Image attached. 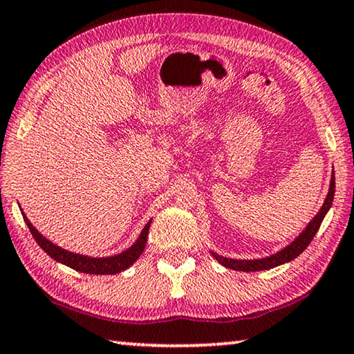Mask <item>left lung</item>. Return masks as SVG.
Masks as SVG:
<instances>
[{
  "instance_id": "obj_1",
  "label": "left lung",
  "mask_w": 354,
  "mask_h": 354,
  "mask_svg": "<svg viewBox=\"0 0 354 354\" xmlns=\"http://www.w3.org/2000/svg\"><path fill=\"white\" fill-rule=\"evenodd\" d=\"M334 193H335V177H334V174H332L329 193H327V198H326L324 204H322L321 211L317 212L316 217L308 223V227L305 228V232L301 233L300 236L297 238L290 245H288V248L281 250V252L271 255V257L259 259V260H232V259L220 257V255H217V254H212V255L215 257V260L222 263L223 266H227V268H232V270H236V271H262V270L274 268V266L283 265L286 262H290V260L299 257V255L304 252L306 248H308L311 239L315 238V234L317 233V230H319L327 211H329L332 206V201H334Z\"/></svg>"
}]
</instances>
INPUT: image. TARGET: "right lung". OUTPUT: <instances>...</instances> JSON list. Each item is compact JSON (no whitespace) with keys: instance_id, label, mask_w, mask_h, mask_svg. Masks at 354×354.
I'll return each mask as SVG.
<instances>
[{"instance_id":"1","label":"right lung","mask_w":354,"mask_h":354,"mask_svg":"<svg viewBox=\"0 0 354 354\" xmlns=\"http://www.w3.org/2000/svg\"><path fill=\"white\" fill-rule=\"evenodd\" d=\"M24 220L25 223H27L30 233L33 234L35 241H37L39 248L43 249L46 254L50 255L54 260H57V262L70 266V268L81 271V273H89V274H116V273H121L122 270L129 268V266L140 257L143 249H145L148 230H150V223H151L148 222L145 225V228L142 230L140 236L136 241L134 245H131V248L124 250L122 254L115 255V257H106V259H91V257H84V255L73 254V252H68V250L57 248V245H54L50 241L46 239L43 234H39L37 232V228L30 223V220L25 217V214H24Z\"/></svg>"}]
</instances>
